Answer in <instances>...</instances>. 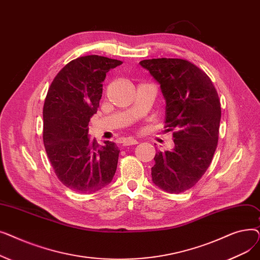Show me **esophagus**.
Instances as JSON below:
<instances>
[{"label": "esophagus", "instance_id": "1", "mask_svg": "<svg viewBox=\"0 0 260 260\" xmlns=\"http://www.w3.org/2000/svg\"><path fill=\"white\" fill-rule=\"evenodd\" d=\"M122 143H123V145H124V146H128V145H135V144H137L138 141L136 140V139H134V138H127V139L123 140Z\"/></svg>", "mask_w": 260, "mask_h": 260}]
</instances>
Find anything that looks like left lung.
I'll return each mask as SVG.
<instances>
[{"instance_id": "8db88e82", "label": "left lung", "mask_w": 260, "mask_h": 260, "mask_svg": "<svg viewBox=\"0 0 260 260\" xmlns=\"http://www.w3.org/2000/svg\"><path fill=\"white\" fill-rule=\"evenodd\" d=\"M140 65L160 84L166 99V127L172 152H158L153 182L169 193L193 187L210 167L218 143L221 107L209 76L184 59L143 60Z\"/></svg>"}]
</instances>
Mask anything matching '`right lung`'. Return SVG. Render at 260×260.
Wrapping results in <instances>:
<instances>
[{"instance_id": "right-lung-1", "label": "right lung", "mask_w": 260, "mask_h": 260, "mask_svg": "<svg viewBox=\"0 0 260 260\" xmlns=\"http://www.w3.org/2000/svg\"><path fill=\"white\" fill-rule=\"evenodd\" d=\"M91 54L66 64L54 77L43 107V142L59 180L74 192L90 194L111 183L119 148L99 146L88 138V123L97 113L106 73L121 65Z\"/></svg>"}]
</instances>
